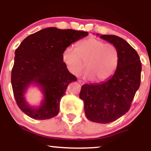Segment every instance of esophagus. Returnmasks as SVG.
Wrapping results in <instances>:
<instances>
[{
	"label": "esophagus",
	"instance_id": "esophagus-1",
	"mask_svg": "<svg viewBox=\"0 0 151 151\" xmlns=\"http://www.w3.org/2000/svg\"><path fill=\"white\" fill-rule=\"evenodd\" d=\"M78 82H79V83H80V84H81V85H83V84H84V82L83 81H82V80H78Z\"/></svg>",
	"mask_w": 151,
	"mask_h": 151
}]
</instances>
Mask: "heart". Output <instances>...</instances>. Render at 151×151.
I'll use <instances>...</instances> for the list:
<instances>
[{"label":"heart","instance_id":"1","mask_svg":"<svg viewBox=\"0 0 151 151\" xmlns=\"http://www.w3.org/2000/svg\"><path fill=\"white\" fill-rule=\"evenodd\" d=\"M63 62L72 74L78 76L85 67L84 76L97 83L106 81L117 69L119 55L115 47L90 37L80 43L76 49L68 47L63 53Z\"/></svg>","mask_w":151,"mask_h":151}]
</instances>
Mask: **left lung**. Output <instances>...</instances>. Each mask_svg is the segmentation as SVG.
Wrapping results in <instances>:
<instances>
[{
  "label": "left lung",
  "instance_id": "8db88e82",
  "mask_svg": "<svg viewBox=\"0 0 151 151\" xmlns=\"http://www.w3.org/2000/svg\"><path fill=\"white\" fill-rule=\"evenodd\" d=\"M100 38L117 49V69L106 81L82 85L80 98L84 101L86 118L107 124L129 111L140 85L142 65L137 51L123 38L114 35H101Z\"/></svg>",
  "mask_w": 151,
  "mask_h": 151
}]
</instances>
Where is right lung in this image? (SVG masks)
Wrapping results in <instances>:
<instances>
[{"label":"right lung","mask_w":151,"mask_h":151,"mask_svg":"<svg viewBox=\"0 0 151 151\" xmlns=\"http://www.w3.org/2000/svg\"><path fill=\"white\" fill-rule=\"evenodd\" d=\"M88 33L56 27L43 29L24 38L16 49L12 85L18 106L35 119L58 115L62 97L69 83L77 80L63 62L65 49ZM31 85L38 86L43 99L38 107L28 104L24 95Z\"/></svg>","instance_id":"obj_1"}]
</instances>
